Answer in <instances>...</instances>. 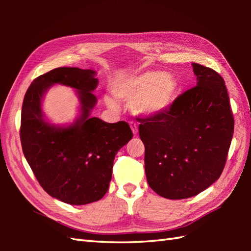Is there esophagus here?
Listing matches in <instances>:
<instances>
[{"label":"esophagus","mask_w":251,"mask_h":251,"mask_svg":"<svg viewBox=\"0 0 251 251\" xmlns=\"http://www.w3.org/2000/svg\"><path fill=\"white\" fill-rule=\"evenodd\" d=\"M129 125H130V128H131L132 132H134V135L136 136L138 134V126H137V124H136L135 122H130Z\"/></svg>","instance_id":"34e87169"}]
</instances>
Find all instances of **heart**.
Masks as SVG:
<instances>
[{
	"label": "heart",
	"instance_id": "b5f03b06",
	"mask_svg": "<svg viewBox=\"0 0 251 251\" xmlns=\"http://www.w3.org/2000/svg\"><path fill=\"white\" fill-rule=\"evenodd\" d=\"M178 84L174 76L162 71H146L115 79L112 92L116 98L131 101V109L139 115H155L174 103ZM104 102L115 109L116 101L106 96Z\"/></svg>",
	"mask_w": 251,
	"mask_h": 251
}]
</instances>
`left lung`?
I'll return each instance as SVG.
<instances>
[{
    "instance_id": "8db88e82",
    "label": "left lung",
    "mask_w": 251,
    "mask_h": 251,
    "mask_svg": "<svg viewBox=\"0 0 251 251\" xmlns=\"http://www.w3.org/2000/svg\"><path fill=\"white\" fill-rule=\"evenodd\" d=\"M192 67L196 86L167 110L139 119L148 183L169 200L195 196L219 179L234 132L223 78L210 68Z\"/></svg>"
}]
</instances>
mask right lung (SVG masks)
<instances>
[{"mask_svg":"<svg viewBox=\"0 0 251 251\" xmlns=\"http://www.w3.org/2000/svg\"><path fill=\"white\" fill-rule=\"evenodd\" d=\"M98 82L94 70L56 68L36 77L24 98L20 140L25 157L45 192L70 205L102 199L116 153L132 138L126 122L111 124L90 116ZM56 83L75 89L78 95L80 115L70 126L51 125L44 117V95Z\"/></svg>","mask_w":251,"mask_h":251,"instance_id":"obj_1","label":"right lung"}]
</instances>
